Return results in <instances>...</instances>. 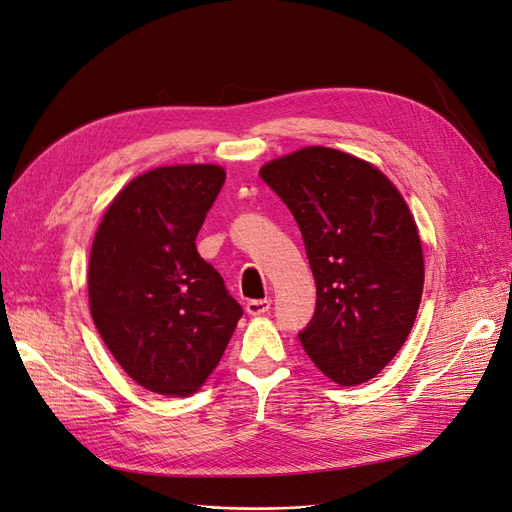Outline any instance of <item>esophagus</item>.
<instances>
[{"label":"esophagus","instance_id":"esophagus-1","mask_svg":"<svg viewBox=\"0 0 512 512\" xmlns=\"http://www.w3.org/2000/svg\"><path fill=\"white\" fill-rule=\"evenodd\" d=\"M270 304H272L270 299H255V301H249V304H246V314H249V316H261V314H266V312L270 310Z\"/></svg>","mask_w":512,"mask_h":512}]
</instances>
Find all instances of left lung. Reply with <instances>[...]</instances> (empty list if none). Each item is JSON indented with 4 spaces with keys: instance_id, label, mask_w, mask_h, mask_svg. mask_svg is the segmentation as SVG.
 I'll return each mask as SVG.
<instances>
[{
    "instance_id": "1",
    "label": "left lung",
    "mask_w": 512,
    "mask_h": 512,
    "mask_svg": "<svg viewBox=\"0 0 512 512\" xmlns=\"http://www.w3.org/2000/svg\"><path fill=\"white\" fill-rule=\"evenodd\" d=\"M259 175L293 213L316 282L301 346L331 382H369L403 348L424 291L405 198L371 162L320 145L270 160Z\"/></svg>"
}]
</instances>
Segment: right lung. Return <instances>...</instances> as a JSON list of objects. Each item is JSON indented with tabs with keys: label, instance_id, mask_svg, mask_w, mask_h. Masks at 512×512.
<instances>
[{
	"label": "right lung",
	"instance_id": "add662e5",
	"mask_svg": "<svg viewBox=\"0 0 512 512\" xmlns=\"http://www.w3.org/2000/svg\"><path fill=\"white\" fill-rule=\"evenodd\" d=\"M225 181L219 164H173L128 181L88 259L94 325L120 367L164 396L198 392L242 316L196 236Z\"/></svg>",
	"mask_w": 512,
	"mask_h": 512
}]
</instances>
